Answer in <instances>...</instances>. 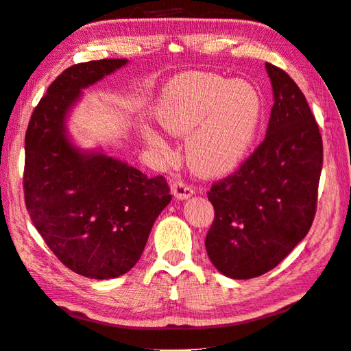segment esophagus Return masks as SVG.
Listing matches in <instances>:
<instances>
[{"instance_id":"esophagus-1","label":"esophagus","mask_w":351,"mask_h":351,"mask_svg":"<svg viewBox=\"0 0 351 351\" xmlns=\"http://www.w3.org/2000/svg\"><path fill=\"white\" fill-rule=\"evenodd\" d=\"M171 193H173L176 199L182 201V199H189L190 196H193L195 192H193V189L187 186L186 182L175 181V182H171Z\"/></svg>"}]
</instances>
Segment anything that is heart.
Wrapping results in <instances>:
<instances>
[{
	"label": "heart",
	"instance_id": "obj_1",
	"mask_svg": "<svg viewBox=\"0 0 351 351\" xmlns=\"http://www.w3.org/2000/svg\"><path fill=\"white\" fill-rule=\"evenodd\" d=\"M261 114L263 103L252 84L201 72L175 78L156 107L162 129L187 138L190 169L207 178L230 173L244 162L256 139ZM143 138L150 147L167 152L165 139L152 127H145Z\"/></svg>",
	"mask_w": 351,
	"mask_h": 351
}]
</instances>
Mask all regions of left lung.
Returning <instances> with one entry per match:
<instances>
[{
	"instance_id": "8db88e82",
	"label": "left lung",
	"mask_w": 351,
	"mask_h": 351,
	"mask_svg": "<svg viewBox=\"0 0 351 351\" xmlns=\"http://www.w3.org/2000/svg\"><path fill=\"white\" fill-rule=\"evenodd\" d=\"M273 99L265 139L253 155L207 193L215 221L206 250L232 279L264 275L308 233L316 213L322 138L301 88L265 62Z\"/></svg>"
}]
</instances>
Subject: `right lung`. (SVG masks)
Here are the masks:
<instances>
[{
  "label": "right lung",
  "mask_w": 351,
  "mask_h": 351,
  "mask_svg": "<svg viewBox=\"0 0 351 351\" xmlns=\"http://www.w3.org/2000/svg\"><path fill=\"white\" fill-rule=\"evenodd\" d=\"M125 64V58L98 60L66 69L25 132L23 180L30 219L62 264L92 279L129 271L171 201L164 176L149 178L103 150H82L69 136L67 118L82 90Z\"/></svg>",
  "instance_id": "1"
}]
</instances>
